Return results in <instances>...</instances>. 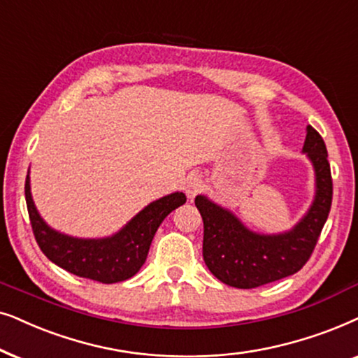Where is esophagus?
<instances>
[{
  "mask_svg": "<svg viewBox=\"0 0 358 358\" xmlns=\"http://www.w3.org/2000/svg\"><path fill=\"white\" fill-rule=\"evenodd\" d=\"M201 189V178L198 175H189L183 182V192L188 199H193Z\"/></svg>",
  "mask_w": 358,
  "mask_h": 358,
  "instance_id": "1",
  "label": "esophagus"
}]
</instances>
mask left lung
Wrapping results in <instances>:
<instances>
[{
    "label": "left lung",
    "instance_id": "left-lung-1",
    "mask_svg": "<svg viewBox=\"0 0 358 358\" xmlns=\"http://www.w3.org/2000/svg\"><path fill=\"white\" fill-rule=\"evenodd\" d=\"M301 152L314 171V196L308 211L287 231H254L206 194L194 198L204 224V264L219 282L242 289L262 287L294 275L313 254L331 211L332 180L326 144L311 126Z\"/></svg>",
    "mask_w": 358,
    "mask_h": 358
}]
</instances>
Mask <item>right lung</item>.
Returning a JSON list of instances; mask_svg holds the SVG:
<instances>
[{
	"label": "right lung",
	"mask_w": 358,
	"mask_h": 358,
	"mask_svg": "<svg viewBox=\"0 0 358 358\" xmlns=\"http://www.w3.org/2000/svg\"><path fill=\"white\" fill-rule=\"evenodd\" d=\"M26 203L36 241L47 259L82 278L119 283L132 278L141 270L157 229L173 209L187 203V196L175 192L155 199L119 231L104 237H76L49 226L36 208L29 171L26 178Z\"/></svg>",
	"instance_id": "add662e5"
}]
</instances>
